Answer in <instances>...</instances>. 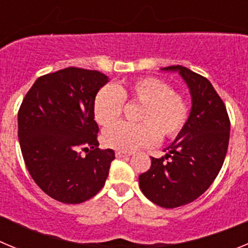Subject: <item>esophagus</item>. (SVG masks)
<instances>
[{
  "label": "esophagus",
  "mask_w": 248,
  "mask_h": 248,
  "mask_svg": "<svg viewBox=\"0 0 248 248\" xmlns=\"http://www.w3.org/2000/svg\"><path fill=\"white\" fill-rule=\"evenodd\" d=\"M133 155V153H126V151H117L115 153V156L117 157H125V156H130Z\"/></svg>",
  "instance_id": "1"
}]
</instances>
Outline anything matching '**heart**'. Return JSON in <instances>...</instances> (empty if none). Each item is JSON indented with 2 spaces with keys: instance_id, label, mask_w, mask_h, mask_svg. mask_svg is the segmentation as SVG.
Instances as JSON below:
<instances>
[{
  "instance_id": "heart-1",
  "label": "heart",
  "mask_w": 248,
  "mask_h": 248,
  "mask_svg": "<svg viewBox=\"0 0 248 248\" xmlns=\"http://www.w3.org/2000/svg\"><path fill=\"white\" fill-rule=\"evenodd\" d=\"M124 100L141 104L138 113L139 124L117 123L103 133L107 146L119 151H135L154 145L159 134L166 139L176 137L187 120L189 108L180 93L170 89L165 82L144 77L129 85H105L93 103L95 122L110 125L120 117Z\"/></svg>"
}]
</instances>
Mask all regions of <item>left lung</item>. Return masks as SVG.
Wrapping results in <instances>:
<instances>
[{"label":"left lung","instance_id":"1","mask_svg":"<svg viewBox=\"0 0 248 248\" xmlns=\"http://www.w3.org/2000/svg\"><path fill=\"white\" fill-rule=\"evenodd\" d=\"M176 72L191 95V110L183 130L159 159L151 157L139 176L140 190L151 202L174 209L192 202L214 183L222 168L230 139L226 107L205 77L181 65L161 68Z\"/></svg>","mask_w":248,"mask_h":248}]
</instances>
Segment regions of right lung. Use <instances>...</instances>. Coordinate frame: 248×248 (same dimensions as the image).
Listing matches in <instances>:
<instances>
[{
	"label": "right lung",
	"mask_w": 248,
	"mask_h": 248,
	"mask_svg": "<svg viewBox=\"0 0 248 248\" xmlns=\"http://www.w3.org/2000/svg\"><path fill=\"white\" fill-rule=\"evenodd\" d=\"M109 82L105 74L64 68L39 77L18 111V139L34 183L63 203H80L104 186L111 149H99L94 98ZM89 148L91 150H89ZM90 153L82 157L80 150Z\"/></svg>",
	"instance_id": "add662e5"
}]
</instances>
